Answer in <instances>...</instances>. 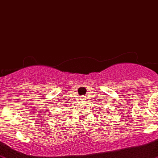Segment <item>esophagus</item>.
<instances>
[{"label":"esophagus","instance_id":"esophagus-1","mask_svg":"<svg viewBox=\"0 0 158 158\" xmlns=\"http://www.w3.org/2000/svg\"><path fill=\"white\" fill-rule=\"evenodd\" d=\"M81 100H82V101H85V99H86V97H85V96H82V97H81Z\"/></svg>","mask_w":158,"mask_h":158}]
</instances>
